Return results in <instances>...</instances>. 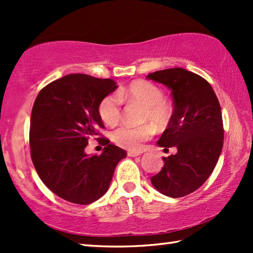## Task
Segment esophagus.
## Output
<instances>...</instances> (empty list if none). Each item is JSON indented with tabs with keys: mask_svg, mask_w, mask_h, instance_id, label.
<instances>
[{
	"mask_svg": "<svg viewBox=\"0 0 253 253\" xmlns=\"http://www.w3.org/2000/svg\"><path fill=\"white\" fill-rule=\"evenodd\" d=\"M140 155H141L140 152H127V156H130V157H137Z\"/></svg>",
	"mask_w": 253,
	"mask_h": 253,
	"instance_id": "1",
	"label": "esophagus"
}]
</instances>
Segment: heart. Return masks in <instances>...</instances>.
Here are the masks:
<instances>
[{
  "label": "heart",
  "mask_w": 253,
  "mask_h": 253,
  "mask_svg": "<svg viewBox=\"0 0 253 253\" xmlns=\"http://www.w3.org/2000/svg\"><path fill=\"white\" fill-rule=\"evenodd\" d=\"M164 91L152 82L133 81L125 88L118 90L117 95H108L99 104V116L108 126H115L121 118V100L136 102L144 107L142 122L153 123L158 130L166 128L172 119V106L165 99ZM154 126H121L112 133V140L120 147L130 151H140L142 143L153 135Z\"/></svg>",
  "instance_id": "1"
}]
</instances>
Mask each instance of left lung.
<instances>
[{
    "label": "left lung",
    "mask_w": 253,
    "mask_h": 253,
    "mask_svg": "<svg viewBox=\"0 0 253 253\" xmlns=\"http://www.w3.org/2000/svg\"><path fill=\"white\" fill-rule=\"evenodd\" d=\"M147 79L171 90L172 119L157 144L178 149L163 157L164 167L152 183L167 197L182 198L199 189L217 164L224 143L219 101L208 81L181 68L154 72Z\"/></svg>",
    "instance_id": "obj_1"
}]
</instances>
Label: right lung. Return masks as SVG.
Listing matches in <instances>:
<instances>
[{
    "label": "right lung",
    "mask_w": 253,
    "mask_h": 253,
    "mask_svg": "<svg viewBox=\"0 0 253 253\" xmlns=\"http://www.w3.org/2000/svg\"><path fill=\"white\" fill-rule=\"evenodd\" d=\"M116 82L70 74L51 82L36 98L30 118V155L38 176L58 197L90 204L104 195L125 149L109 144L100 155H87L88 140L104 128L99 104L117 89Z\"/></svg>",
    "instance_id": "obj_1"
}]
</instances>
